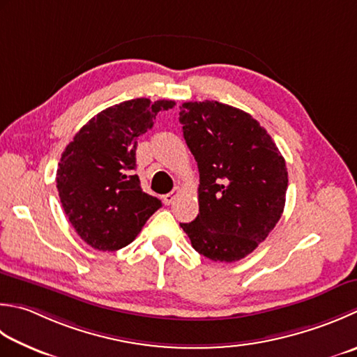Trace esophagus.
Instances as JSON below:
<instances>
[{
    "instance_id": "34e87169",
    "label": "esophagus",
    "mask_w": 357,
    "mask_h": 357,
    "mask_svg": "<svg viewBox=\"0 0 357 357\" xmlns=\"http://www.w3.org/2000/svg\"><path fill=\"white\" fill-rule=\"evenodd\" d=\"M179 193H181V188H179V187H176V188H173V192L164 195V202H165V206H170L172 202L179 197Z\"/></svg>"
}]
</instances>
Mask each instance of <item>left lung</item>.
Segmentation results:
<instances>
[{
  "label": "left lung",
  "instance_id": "8db88e82",
  "mask_svg": "<svg viewBox=\"0 0 357 357\" xmlns=\"http://www.w3.org/2000/svg\"><path fill=\"white\" fill-rule=\"evenodd\" d=\"M179 122L199 170V213L181 227L201 255L238 261L266 240L283 213L284 158L252 116L230 105L185 102Z\"/></svg>",
  "mask_w": 357,
  "mask_h": 357
}]
</instances>
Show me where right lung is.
Here are the masks:
<instances>
[{"label":"right lung","instance_id":"1","mask_svg":"<svg viewBox=\"0 0 357 357\" xmlns=\"http://www.w3.org/2000/svg\"><path fill=\"white\" fill-rule=\"evenodd\" d=\"M173 100L132 99L100 111L83 125L61 155L57 188L69 222L80 238L103 252L136 238L162 206L145 193L136 170L137 139Z\"/></svg>","mask_w":357,"mask_h":357}]
</instances>
